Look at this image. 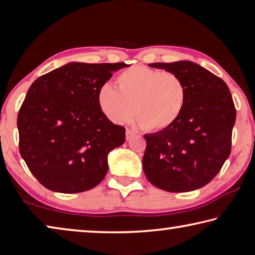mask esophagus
Here are the masks:
<instances>
[{
    "label": "esophagus",
    "mask_w": 255,
    "mask_h": 255,
    "mask_svg": "<svg viewBox=\"0 0 255 255\" xmlns=\"http://www.w3.org/2000/svg\"><path fill=\"white\" fill-rule=\"evenodd\" d=\"M134 135H135V132L133 130H130V128H128L127 132H125V137H127V140H131Z\"/></svg>",
    "instance_id": "34e87169"
}]
</instances>
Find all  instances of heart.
Instances as JSON below:
<instances>
[{"mask_svg":"<svg viewBox=\"0 0 255 255\" xmlns=\"http://www.w3.org/2000/svg\"><path fill=\"white\" fill-rule=\"evenodd\" d=\"M118 88L102 85L97 92L100 110L112 123L133 119L149 132L171 128L184 113L187 89L179 76L146 66H132L116 77Z\"/></svg>","mask_w":255,"mask_h":255,"instance_id":"b5f03b06","label":"heart"}]
</instances>
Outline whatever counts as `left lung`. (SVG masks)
Wrapping results in <instances>:
<instances>
[{
	"label": "left lung",
	"mask_w": 255,
	"mask_h": 255,
	"mask_svg": "<svg viewBox=\"0 0 255 255\" xmlns=\"http://www.w3.org/2000/svg\"><path fill=\"white\" fill-rule=\"evenodd\" d=\"M149 66L179 76L187 89V104L171 128L144 135L145 176L153 186L170 193L202 188L231 153L236 110L230 89L224 80L193 61Z\"/></svg>",
	"instance_id": "1"
}]
</instances>
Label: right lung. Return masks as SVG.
<instances>
[{"label":"right lung","mask_w":255,"mask_h":255,"mask_svg":"<svg viewBox=\"0 0 255 255\" xmlns=\"http://www.w3.org/2000/svg\"><path fill=\"white\" fill-rule=\"evenodd\" d=\"M127 66L68 62L30 86L17 114L20 153L46 188L82 193L104 179L107 157L124 143L125 128L102 113L97 92Z\"/></svg>","instance_id":"right-lung-1"}]
</instances>
